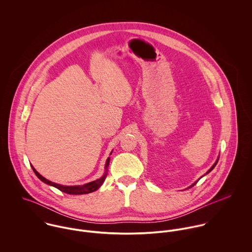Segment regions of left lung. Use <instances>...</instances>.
<instances>
[{
    "mask_svg": "<svg viewBox=\"0 0 252 252\" xmlns=\"http://www.w3.org/2000/svg\"><path fill=\"white\" fill-rule=\"evenodd\" d=\"M218 159H219V158H217V160H216V163H215V164H214V165H213V167H212V168H211V169H210V170H209V171H208V172H207V173H206V174H205V175H204V176H206V175H208V174H209V173H210V172H212V171H213V170H214V169H215V167H216V164H217V162H218ZM204 176H203V177H204ZM203 177H201V178H203ZM201 178H200V179H201ZM200 179H199V180H200ZM199 180H197V181H195V182H194V183H193V184H192V185H190V186H189V187H188V188H190V187H192V186H194V185H195V184H196V183H197V182H198V181H199Z\"/></svg>",
    "mask_w": 252,
    "mask_h": 252,
    "instance_id": "8db88e82",
    "label": "left lung"
}]
</instances>
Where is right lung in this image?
Masks as SVG:
<instances>
[{"label": "right lung", "mask_w": 252, "mask_h": 252, "mask_svg": "<svg viewBox=\"0 0 252 252\" xmlns=\"http://www.w3.org/2000/svg\"><path fill=\"white\" fill-rule=\"evenodd\" d=\"M110 154H111V153H110ZM109 159H110L109 157L107 159L106 167H105L106 172H105L104 176H103L101 179L94 180V181H91V182H88V183L83 184V185H74V186H65V185L57 184V183H54V182H52V181H50V180H46V179H44L42 176H40V175L36 172V170H35V168H34L33 166H31V167H32L34 173L36 174V177H37L39 180H41L42 182H44V183H46V184H48V185H51V186H53V187L59 189V190L62 191V192H65V193H67V194H71V195H81V194H88V193L94 192V191H96L97 189H99V187L103 184V182L105 181L106 177H107V175H108Z\"/></svg>", "instance_id": "1"}]
</instances>
